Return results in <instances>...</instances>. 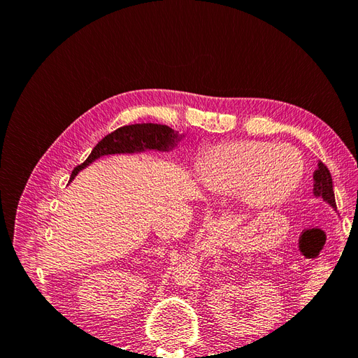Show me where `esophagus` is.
I'll use <instances>...</instances> for the list:
<instances>
[{
	"instance_id": "34e87169",
	"label": "esophagus",
	"mask_w": 358,
	"mask_h": 358,
	"mask_svg": "<svg viewBox=\"0 0 358 358\" xmlns=\"http://www.w3.org/2000/svg\"><path fill=\"white\" fill-rule=\"evenodd\" d=\"M206 229H208L210 233L220 231L222 229V222L220 220H209L208 222H206Z\"/></svg>"
}]
</instances>
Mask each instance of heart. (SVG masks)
I'll list each match as a JSON object with an SVG mask.
<instances>
[{
  "instance_id": "heart-1",
  "label": "heart",
  "mask_w": 358,
  "mask_h": 358,
  "mask_svg": "<svg viewBox=\"0 0 358 358\" xmlns=\"http://www.w3.org/2000/svg\"><path fill=\"white\" fill-rule=\"evenodd\" d=\"M305 173L300 150L288 143L242 138L213 145L199 166L206 188L215 192L239 191L254 208L288 200Z\"/></svg>"
}]
</instances>
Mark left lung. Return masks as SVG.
Segmentation results:
<instances>
[{
    "label": "left lung",
    "instance_id": "8db88e82",
    "mask_svg": "<svg viewBox=\"0 0 358 358\" xmlns=\"http://www.w3.org/2000/svg\"><path fill=\"white\" fill-rule=\"evenodd\" d=\"M313 194L317 197H321L324 201H327L333 209H336L331 175L327 166L321 161L318 162V169L313 171Z\"/></svg>",
    "mask_w": 358,
    "mask_h": 358
}]
</instances>
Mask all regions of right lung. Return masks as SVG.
<instances>
[{
    "label": "right lung",
    "mask_w": 358,
    "mask_h": 358,
    "mask_svg": "<svg viewBox=\"0 0 358 358\" xmlns=\"http://www.w3.org/2000/svg\"><path fill=\"white\" fill-rule=\"evenodd\" d=\"M179 140L180 137L178 133L173 131L167 125L134 124L121 127L96 143L85 162L73 170L70 180L74 179L78 171L103 155L136 154L143 152V150H170L176 146Z\"/></svg>",
    "instance_id": "add662e5"
}]
</instances>
